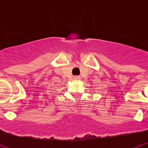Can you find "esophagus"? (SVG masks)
I'll use <instances>...</instances> for the list:
<instances>
[{"label":"esophagus","mask_w":148,"mask_h":148,"mask_svg":"<svg viewBox=\"0 0 148 148\" xmlns=\"http://www.w3.org/2000/svg\"><path fill=\"white\" fill-rule=\"evenodd\" d=\"M74 79H79L80 77H79V76H75V77H74Z\"/></svg>","instance_id":"esophagus-1"}]
</instances>
